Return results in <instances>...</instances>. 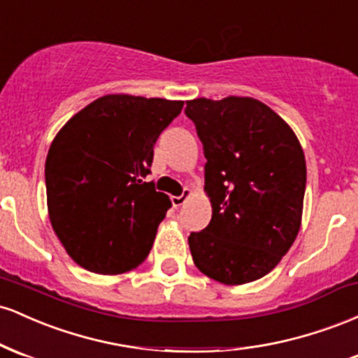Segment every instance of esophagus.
Listing matches in <instances>:
<instances>
[{"label": "esophagus", "instance_id": "34e87169", "mask_svg": "<svg viewBox=\"0 0 358 358\" xmlns=\"http://www.w3.org/2000/svg\"><path fill=\"white\" fill-rule=\"evenodd\" d=\"M192 195V190H188V188H185L183 193L180 196H171V203H173V207H182V205L187 202L188 196Z\"/></svg>", "mask_w": 358, "mask_h": 358}]
</instances>
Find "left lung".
I'll list each match as a JSON object with an SVG mask.
<instances>
[{
	"instance_id": "8db88e82",
	"label": "left lung",
	"mask_w": 358,
	"mask_h": 358,
	"mask_svg": "<svg viewBox=\"0 0 358 358\" xmlns=\"http://www.w3.org/2000/svg\"><path fill=\"white\" fill-rule=\"evenodd\" d=\"M203 145L212 220L192 232L193 262L229 286L266 276L296 239L306 188L303 148L287 122L252 97L187 101Z\"/></svg>"
}]
</instances>
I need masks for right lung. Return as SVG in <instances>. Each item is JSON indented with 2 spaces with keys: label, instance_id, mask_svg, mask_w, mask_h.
I'll use <instances>...</instances> for the list:
<instances>
[{
  "label": "right lung",
  "instance_id": "right-lung-1",
  "mask_svg": "<svg viewBox=\"0 0 358 358\" xmlns=\"http://www.w3.org/2000/svg\"><path fill=\"white\" fill-rule=\"evenodd\" d=\"M182 108L183 101L109 94L57 133L45 162L48 217L84 269L121 274L148 257L171 202L145 178L156 139Z\"/></svg>",
  "mask_w": 358,
  "mask_h": 358
}]
</instances>
